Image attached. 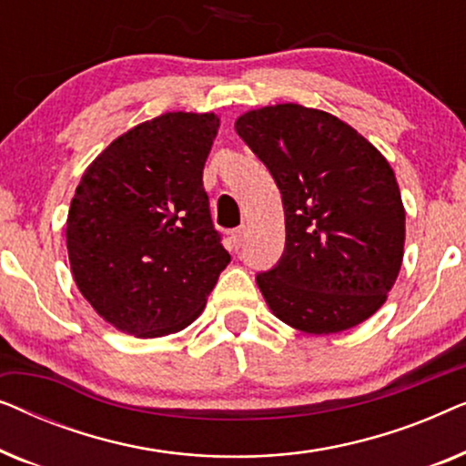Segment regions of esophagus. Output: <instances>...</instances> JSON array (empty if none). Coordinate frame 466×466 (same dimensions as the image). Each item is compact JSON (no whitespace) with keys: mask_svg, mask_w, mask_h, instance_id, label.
<instances>
[{"mask_svg":"<svg viewBox=\"0 0 466 466\" xmlns=\"http://www.w3.org/2000/svg\"><path fill=\"white\" fill-rule=\"evenodd\" d=\"M244 238H246V227H239V228H235V231H231V238H228V246H231V250L238 252Z\"/></svg>","mask_w":466,"mask_h":466,"instance_id":"34e87169","label":"esophagus"}]
</instances>
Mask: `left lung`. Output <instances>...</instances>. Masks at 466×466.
Returning a JSON list of instances; mask_svg holds the SVG:
<instances>
[{"label": "left lung", "instance_id": "left-lung-1", "mask_svg": "<svg viewBox=\"0 0 466 466\" xmlns=\"http://www.w3.org/2000/svg\"><path fill=\"white\" fill-rule=\"evenodd\" d=\"M235 131L282 193L284 254L257 276L273 316L309 335L365 322L403 263L405 208L390 163L348 123L299 104L241 114Z\"/></svg>", "mask_w": 466, "mask_h": 466}]
</instances>
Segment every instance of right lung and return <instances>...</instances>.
Segmentation results:
<instances>
[{
  "mask_svg": "<svg viewBox=\"0 0 466 466\" xmlns=\"http://www.w3.org/2000/svg\"><path fill=\"white\" fill-rule=\"evenodd\" d=\"M218 127L212 112L161 114L114 139L82 174L66 227L74 282L127 335L187 329L231 263L203 188Z\"/></svg>",
  "mask_w": 466,
  "mask_h": 466,
  "instance_id": "1",
  "label": "right lung"
}]
</instances>
